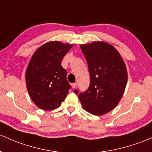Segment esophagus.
I'll return each instance as SVG.
<instances>
[{
    "label": "esophagus",
    "mask_w": 152,
    "mask_h": 152,
    "mask_svg": "<svg viewBox=\"0 0 152 152\" xmlns=\"http://www.w3.org/2000/svg\"><path fill=\"white\" fill-rule=\"evenodd\" d=\"M71 87L73 89H75L76 87H77V83H73V84H71Z\"/></svg>",
    "instance_id": "34e87169"
}]
</instances>
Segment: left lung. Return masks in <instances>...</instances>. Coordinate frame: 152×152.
<instances>
[{"label":"left lung","mask_w":152,"mask_h":152,"mask_svg":"<svg viewBox=\"0 0 152 152\" xmlns=\"http://www.w3.org/2000/svg\"><path fill=\"white\" fill-rule=\"evenodd\" d=\"M80 48L88 64L90 84L79 94V100L84 110L101 116L120 101L127 82V68L119 52L108 43L94 41Z\"/></svg>","instance_id":"8db88e82"}]
</instances>
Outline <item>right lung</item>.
Here are the masks:
<instances>
[{"instance_id": "add662e5", "label": "right lung", "mask_w": 152, "mask_h": 152, "mask_svg": "<svg viewBox=\"0 0 152 152\" xmlns=\"http://www.w3.org/2000/svg\"><path fill=\"white\" fill-rule=\"evenodd\" d=\"M72 47L73 44L49 41L38 48L30 59L25 72L27 89L41 109L57 108L68 94L71 86L61 61Z\"/></svg>"}]
</instances>
